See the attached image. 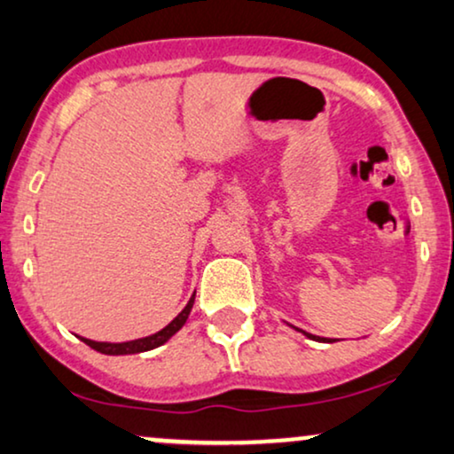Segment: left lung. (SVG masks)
I'll return each mask as SVG.
<instances>
[{
	"label": "left lung",
	"mask_w": 454,
	"mask_h": 454,
	"mask_svg": "<svg viewBox=\"0 0 454 454\" xmlns=\"http://www.w3.org/2000/svg\"><path fill=\"white\" fill-rule=\"evenodd\" d=\"M303 335L309 337V340H314V341H329V340H320V337H317V335H309V333H306V331H303Z\"/></svg>",
	"instance_id": "left-lung-1"
}]
</instances>
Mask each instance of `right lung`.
<instances>
[{
  "mask_svg": "<svg viewBox=\"0 0 454 454\" xmlns=\"http://www.w3.org/2000/svg\"><path fill=\"white\" fill-rule=\"evenodd\" d=\"M192 303H194V295L191 297V301L186 303V308L182 309L177 317L171 320V323L165 326V329H160L159 333H154L151 337H142V340H134V341H123V343H105V341H91V340H83V343H88L90 348H94L96 352H102V354H108V356H121V354H137V352H148V349L153 348H159L160 343H165L169 340L171 335H176L177 331L182 329L186 323L188 314H191L192 309Z\"/></svg>",
  "mask_w": 454,
  "mask_h": 454,
  "instance_id": "1",
  "label": "right lung"
}]
</instances>
